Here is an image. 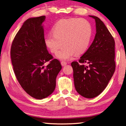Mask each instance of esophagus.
<instances>
[{"instance_id": "obj_1", "label": "esophagus", "mask_w": 126, "mask_h": 126, "mask_svg": "<svg viewBox=\"0 0 126 126\" xmlns=\"http://www.w3.org/2000/svg\"><path fill=\"white\" fill-rule=\"evenodd\" d=\"M67 63L65 62V61H62L61 62V65L62 66H64L65 65H67Z\"/></svg>"}]
</instances>
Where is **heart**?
I'll return each mask as SVG.
<instances>
[{
	"label": "heart",
	"instance_id": "1",
	"mask_svg": "<svg viewBox=\"0 0 126 126\" xmlns=\"http://www.w3.org/2000/svg\"><path fill=\"white\" fill-rule=\"evenodd\" d=\"M53 33L45 38L47 47L56 53L62 43L64 45L56 56L59 59L67 60L74 55L85 52L90 43L92 30L90 23L85 19H62L54 25Z\"/></svg>",
	"mask_w": 126,
	"mask_h": 126
}]
</instances>
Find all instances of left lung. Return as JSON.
<instances>
[{"instance_id":"left-lung-1","label":"left lung","mask_w":126,"mask_h":126,"mask_svg":"<svg viewBox=\"0 0 126 126\" xmlns=\"http://www.w3.org/2000/svg\"><path fill=\"white\" fill-rule=\"evenodd\" d=\"M89 16L95 20V38L78 62H73L71 65L77 91L82 96L92 99L104 91L115 72V42L99 17Z\"/></svg>"}]
</instances>
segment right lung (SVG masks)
<instances>
[{"instance_id":"obj_1","label":"right lung","mask_w":126,"mask_h":126,"mask_svg":"<svg viewBox=\"0 0 126 126\" xmlns=\"http://www.w3.org/2000/svg\"><path fill=\"white\" fill-rule=\"evenodd\" d=\"M45 19L41 16L26 20L14 38L10 50L17 81L29 95L39 100L53 92L62 69L59 61L47 49L42 25ZM47 61L49 64L45 67Z\"/></svg>"}]
</instances>
